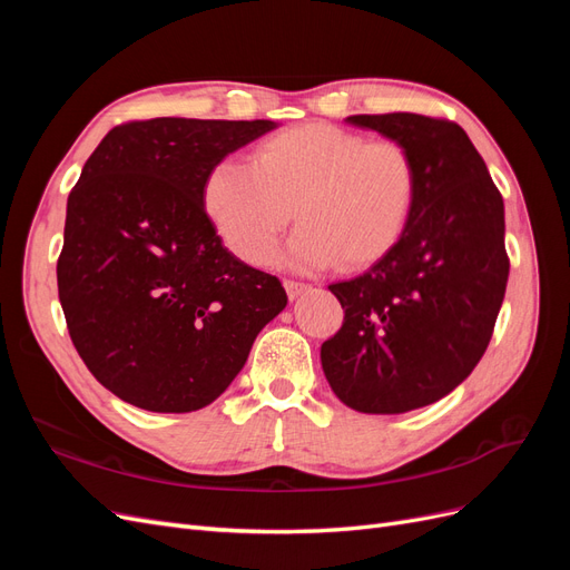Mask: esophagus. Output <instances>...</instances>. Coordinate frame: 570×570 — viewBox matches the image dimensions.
<instances>
[{"label":"esophagus","instance_id":"esophagus-1","mask_svg":"<svg viewBox=\"0 0 570 570\" xmlns=\"http://www.w3.org/2000/svg\"><path fill=\"white\" fill-rule=\"evenodd\" d=\"M308 289H312V285H306V283H297V281H285V292H287L289 302H295L297 297H302L304 292H308Z\"/></svg>","mask_w":570,"mask_h":570}]
</instances>
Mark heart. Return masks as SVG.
<instances>
[{"instance_id": "obj_1", "label": "heart", "mask_w": 570, "mask_h": 570, "mask_svg": "<svg viewBox=\"0 0 570 570\" xmlns=\"http://www.w3.org/2000/svg\"><path fill=\"white\" fill-rule=\"evenodd\" d=\"M419 195L411 154L335 126H299L271 137L254 164L218 161L204 178V212L239 258L266 266L292 223L289 266L364 268L390 254Z\"/></svg>"}]
</instances>
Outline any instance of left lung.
Returning <instances> with one entry per match:
<instances>
[{"label": "left lung", "instance_id": "left-lung-1", "mask_svg": "<svg viewBox=\"0 0 570 570\" xmlns=\"http://www.w3.org/2000/svg\"><path fill=\"white\" fill-rule=\"evenodd\" d=\"M347 124L402 145L419 195L396 247L327 287L344 323L321 344V364L350 409L406 413L450 394L488 350L509 281L504 199L452 120L358 114Z\"/></svg>", "mask_w": 570, "mask_h": 570}]
</instances>
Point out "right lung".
<instances>
[{
	"label": "right lung",
	"mask_w": 570,
	"mask_h": 570,
	"mask_svg": "<svg viewBox=\"0 0 570 570\" xmlns=\"http://www.w3.org/2000/svg\"><path fill=\"white\" fill-rule=\"evenodd\" d=\"M273 120L151 118L116 126L68 195L59 302L85 366L157 413L212 404L287 295L223 247L202 187Z\"/></svg>",
	"instance_id": "right-lung-1"
}]
</instances>
